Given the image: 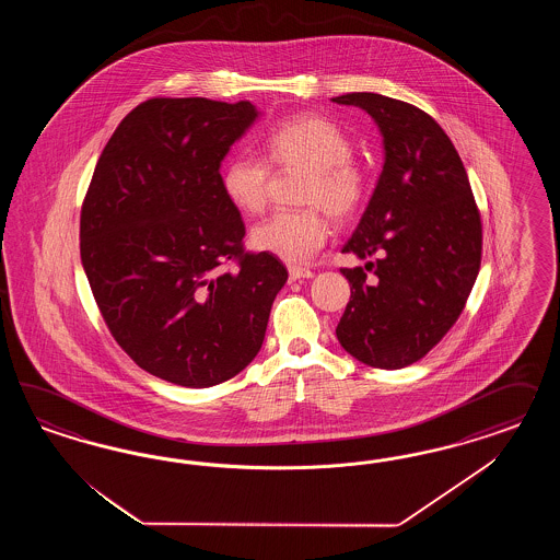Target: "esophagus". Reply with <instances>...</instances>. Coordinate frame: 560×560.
Segmentation results:
<instances>
[{"label":"esophagus","instance_id":"1","mask_svg":"<svg viewBox=\"0 0 560 560\" xmlns=\"http://www.w3.org/2000/svg\"><path fill=\"white\" fill-rule=\"evenodd\" d=\"M310 277H314V272L310 271V269H305V267H291V269H289V279H291V281L310 279Z\"/></svg>","mask_w":560,"mask_h":560}]
</instances>
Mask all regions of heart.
I'll use <instances>...</instances> for the list:
<instances>
[{
	"instance_id": "b5f03b06",
	"label": "heart",
	"mask_w": 560,
	"mask_h": 560,
	"mask_svg": "<svg viewBox=\"0 0 560 560\" xmlns=\"http://www.w3.org/2000/svg\"><path fill=\"white\" fill-rule=\"evenodd\" d=\"M267 161L277 168H305L302 201L312 207L281 209L253 228L258 250L291 265L307 262L328 237V221L351 220L368 195V178L351 160L353 141L332 120L302 115L272 127L265 139ZM271 168L260 158L236 155L221 170V188L242 213H258L269 199Z\"/></svg>"
}]
</instances>
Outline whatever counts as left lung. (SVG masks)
<instances>
[{
	"mask_svg": "<svg viewBox=\"0 0 560 560\" xmlns=\"http://www.w3.org/2000/svg\"><path fill=\"white\" fill-rule=\"evenodd\" d=\"M332 102L372 115L386 153L370 205L342 248L375 260L365 269H340L351 300L337 339L365 365L400 370L423 359L458 320L480 269V213L466 168L438 120L373 92Z\"/></svg>",
	"mask_w": 560,
	"mask_h": 560,
	"instance_id": "8db88e82",
	"label": "left lung"
}]
</instances>
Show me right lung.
Here are the masks:
<instances>
[{
	"mask_svg": "<svg viewBox=\"0 0 560 560\" xmlns=\"http://www.w3.org/2000/svg\"><path fill=\"white\" fill-rule=\"evenodd\" d=\"M256 117L248 101L141 102L85 192L80 255L102 318L141 370L178 386L242 372L288 281L277 256L244 250V221L221 188V160Z\"/></svg>",
	"mask_w": 560,
	"mask_h": 560,
	"instance_id": "obj_1",
	"label": "right lung"
}]
</instances>
